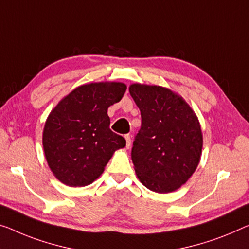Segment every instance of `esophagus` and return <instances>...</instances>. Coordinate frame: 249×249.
<instances>
[{
    "instance_id": "esophagus-1",
    "label": "esophagus",
    "mask_w": 249,
    "mask_h": 249,
    "mask_svg": "<svg viewBox=\"0 0 249 249\" xmlns=\"http://www.w3.org/2000/svg\"><path fill=\"white\" fill-rule=\"evenodd\" d=\"M125 140H126V147L129 148V146H131V135L129 134L125 135Z\"/></svg>"
}]
</instances>
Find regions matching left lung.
<instances>
[{"instance_id": "8db88e82", "label": "left lung", "mask_w": 249, "mask_h": 249, "mask_svg": "<svg viewBox=\"0 0 249 249\" xmlns=\"http://www.w3.org/2000/svg\"><path fill=\"white\" fill-rule=\"evenodd\" d=\"M129 94L142 117L132 147L136 176L158 194L176 191L200 162L203 141L198 117L168 88L133 84Z\"/></svg>"}]
</instances>
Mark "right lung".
I'll use <instances>...</instances> for the list:
<instances>
[{
  "instance_id": "obj_1",
  "label": "right lung",
  "mask_w": 249,
  "mask_h": 249,
  "mask_svg": "<svg viewBox=\"0 0 249 249\" xmlns=\"http://www.w3.org/2000/svg\"><path fill=\"white\" fill-rule=\"evenodd\" d=\"M126 85L115 81L77 87L51 110L43 128L42 144L54 177L69 187L94 182L114 152L126 145L110 131L107 109L118 103Z\"/></svg>"
}]
</instances>
